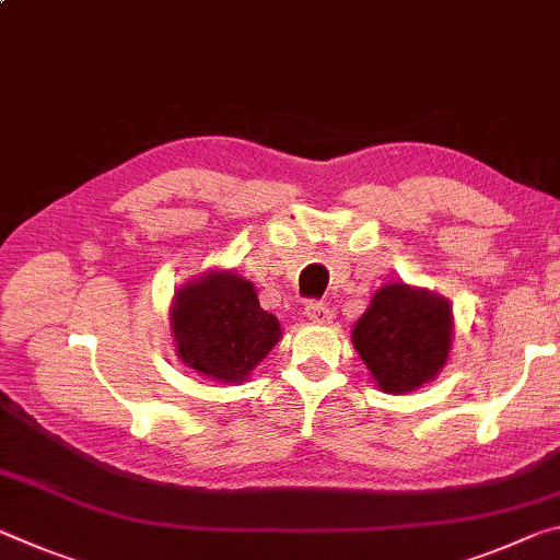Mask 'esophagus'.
I'll use <instances>...</instances> for the list:
<instances>
[{
	"mask_svg": "<svg viewBox=\"0 0 560 560\" xmlns=\"http://www.w3.org/2000/svg\"><path fill=\"white\" fill-rule=\"evenodd\" d=\"M304 314L312 324H328L331 322V312H328V306L322 304V301H308L304 306Z\"/></svg>",
	"mask_w": 560,
	"mask_h": 560,
	"instance_id": "esophagus-1",
	"label": "esophagus"
}]
</instances>
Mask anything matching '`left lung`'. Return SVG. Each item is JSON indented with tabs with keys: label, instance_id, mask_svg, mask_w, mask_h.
Returning <instances> with one entry per match:
<instances>
[{
	"label": "left lung",
	"instance_id": "1",
	"mask_svg": "<svg viewBox=\"0 0 560 560\" xmlns=\"http://www.w3.org/2000/svg\"><path fill=\"white\" fill-rule=\"evenodd\" d=\"M351 343L381 392H416L431 384L448 361L454 343L451 301L404 281L386 283L353 324Z\"/></svg>",
	"mask_w": 560,
	"mask_h": 560
}]
</instances>
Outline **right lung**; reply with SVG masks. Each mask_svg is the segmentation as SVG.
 Segmentation results:
<instances>
[{
  "instance_id": "obj_1",
  "label": "right lung",
  "mask_w": 560,
  "mask_h": 560,
  "mask_svg": "<svg viewBox=\"0 0 560 560\" xmlns=\"http://www.w3.org/2000/svg\"><path fill=\"white\" fill-rule=\"evenodd\" d=\"M168 326L186 369L229 386L248 381L281 341L279 318L264 312L254 283L234 269H211L176 289Z\"/></svg>"
}]
</instances>
